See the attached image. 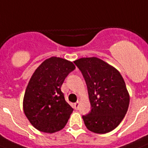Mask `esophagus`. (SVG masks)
<instances>
[{
	"mask_svg": "<svg viewBox=\"0 0 148 148\" xmlns=\"http://www.w3.org/2000/svg\"><path fill=\"white\" fill-rule=\"evenodd\" d=\"M79 105H80V102H79V101H77L76 103H74V108H75V109H76V110H78Z\"/></svg>",
	"mask_w": 148,
	"mask_h": 148,
	"instance_id": "obj_1",
	"label": "esophagus"
}]
</instances>
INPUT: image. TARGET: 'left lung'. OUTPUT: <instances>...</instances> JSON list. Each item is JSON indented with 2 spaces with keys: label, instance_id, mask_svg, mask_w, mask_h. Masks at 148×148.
Returning <instances> with one entry per match:
<instances>
[{
  "label": "left lung",
  "instance_id": "8db88e82",
  "mask_svg": "<svg viewBox=\"0 0 148 148\" xmlns=\"http://www.w3.org/2000/svg\"><path fill=\"white\" fill-rule=\"evenodd\" d=\"M88 87L91 110L82 116L89 131L105 134L116 128L128 109L130 97L119 71L97 58L74 61Z\"/></svg>",
  "mask_w": 148,
  "mask_h": 148
}]
</instances>
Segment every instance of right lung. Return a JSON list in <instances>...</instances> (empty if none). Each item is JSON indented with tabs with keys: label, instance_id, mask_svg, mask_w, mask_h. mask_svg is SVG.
Wrapping results in <instances>:
<instances>
[{
	"label": "right lung",
	"instance_id": "1",
	"mask_svg": "<svg viewBox=\"0 0 148 148\" xmlns=\"http://www.w3.org/2000/svg\"><path fill=\"white\" fill-rule=\"evenodd\" d=\"M75 69L71 61L52 57L36 69L24 94V114L38 131L54 133L64 127L73 108L60 90L67 76Z\"/></svg>",
	"mask_w": 148,
	"mask_h": 148
}]
</instances>
